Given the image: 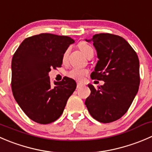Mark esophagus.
I'll use <instances>...</instances> for the list:
<instances>
[{
  "label": "esophagus",
  "mask_w": 152,
  "mask_h": 152,
  "mask_svg": "<svg viewBox=\"0 0 152 152\" xmlns=\"http://www.w3.org/2000/svg\"><path fill=\"white\" fill-rule=\"evenodd\" d=\"M83 86H85V84H83L82 82H77V88H79Z\"/></svg>",
  "instance_id": "1"
}]
</instances>
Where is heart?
Listing matches in <instances>:
<instances>
[{"label": "heart", "instance_id": "1", "mask_svg": "<svg viewBox=\"0 0 152 152\" xmlns=\"http://www.w3.org/2000/svg\"><path fill=\"white\" fill-rule=\"evenodd\" d=\"M79 48L82 50V52L83 53L84 55L86 57H88V56H90L91 54H94V50L91 48L90 45H88V44L85 43V42H82V43L79 44ZM67 51L64 53V58H65L67 57ZM88 73V70L86 69L83 68H77V67H75L73 68L71 70L67 73V76L69 77L72 78V79H77V80H82L85 76Z\"/></svg>", "mask_w": 152, "mask_h": 152}]
</instances>
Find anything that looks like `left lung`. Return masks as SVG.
Returning a JSON list of instances; mask_svg holds the SVG:
<instances>
[{"label": "left lung", "instance_id": "obj_1", "mask_svg": "<svg viewBox=\"0 0 152 152\" xmlns=\"http://www.w3.org/2000/svg\"><path fill=\"white\" fill-rule=\"evenodd\" d=\"M85 41L94 42L99 58L91 77L104 82L98 88L88 84L91 94L85 104L93 118L100 123H111L127 112L137 94L139 58L127 41L119 35L96 34Z\"/></svg>", "mask_w": 152, "mask_h": 152}]
</instances>
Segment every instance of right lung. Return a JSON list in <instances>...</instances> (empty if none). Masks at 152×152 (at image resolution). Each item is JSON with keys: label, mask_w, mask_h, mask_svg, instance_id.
Masks as SVG:
<instances>
[{"label": "right lung", "mask_w": 152, "mask_h": 152, "mask_svg": "<svg viewBox=\"0 0 152 152\" xmlns=\"http://www.w3.org/2000/svg\"><path fill=\"white\" fill-rule=\"evenodd\" d=\"M75 41L70 37L42 33L26 38L12 60L13 96L29 118L40 124L56 121L62 114L76 83L64 77L51 85L49 72L61 67L64 53Z\"/></svg>", "instance_id": "add662e5"}]
</instances>
